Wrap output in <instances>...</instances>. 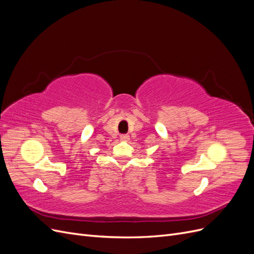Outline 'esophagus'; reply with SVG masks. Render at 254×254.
<instances>
[{"label":"esophagus","mask_w":254,"mask_h":254,"mask_svg":"<svg viewBox=\"0 0 254 254\" xmlns=\"http://www.w3.org/2000/svg\"><path fill=\"white\" fill-rule=\"evenodd\" d=\"M121 140L124 141V142L129 141V135H128V134H122V135H121Z\"/></svg>","instance_id":"obj_1"}]
</instances>
